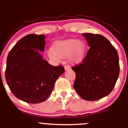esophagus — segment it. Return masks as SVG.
<instances>
[{"instance_id": "obj_1", "label": "esophagus", "mask_w": 128, "mask_h": 128, "mask_svg": "<svg viewBox=\"0 0 128 128\" xmlns=\"http://www.w3.org/2000/svg\"><path fill=\"white\" fill-rule=\"evenodd\" d=\"M64 68H65L66 70H68L70 68V66L68 65H66L65 66H64Z\"/></svg>"}]
</instances>
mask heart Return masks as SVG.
<instances>
[{
  "label": "heart",
  "mask_w": 128,
  "mask_h": 128,
  "mask_svg": "<svg viewBox=\"0 0 128 128\" xmlns=\"http://www.w3.org/2000/svg\"><path fill=\"white\" fill-rule=\"evenodd\" d=\"M86 49V44L82 41L68 39L56 42L54 49L50 48L48 54L50 59L54 61H60L61 58H66L69 55L73 61L79 62L83 59Z\"/></svg>",
  "instance_id": "b5f03b06"
}]
</instances>
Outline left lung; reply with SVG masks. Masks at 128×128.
Wrapping results in <instances>:
<instances>
[{
	"instance_id": "obj_1",
	"label": "left lung",
	"mask_w": 128,
	"mask_h": 128,
	"mask_svg": "<svg viewBox=\"0 0 128 128\" xmlns=\"http://www.w3.org/2000/svg\"><path fill=\"white\" fill-rule=\"evenodd\" d=\"M90 46L80 63L72 67L76 73L73 87L83 99H100L112 92L120 73L117 50L105 36L82 34Z\"/></svg>"
}]
</instances>
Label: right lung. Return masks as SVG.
Masks as SVG:
<instances>
[{"instance_id": "1", "label": "right lung", "mask_w": 128, "mask_h": 128, "mask_svg": "<svg viewBox=\"0 0 128 128\" xmlns=\"http://www.w3.org/2000/svg\"><path fill=\"white\" fill-rule=\"evenodd\" d=\"M43 34H29L20 39L9 52L5 78L13 94L30 104L44 102L52 93L56 79L64 72L62 66H53L43 60Z\"/></svg>"}]
</instances>
